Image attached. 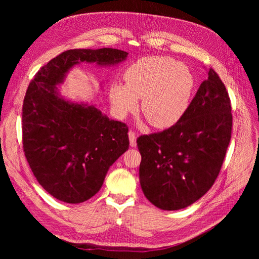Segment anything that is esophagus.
<instances>
[{
    "label": "esophagus",
    "mask_w": 259,
    "mask_h": 259,
    "mask_svg": "<svg viewBox=\"0 0 259 259\" xmlns=\"http://www.w3.org/2000/svg\"><path fill=\"white\" fill-rule=\"evenodd\" d=\"M128 138H130V145L131 147H136V135L134 132H128Z\"/></svg>",
    "instance_id": "esophagus-1"
}]
</instances>
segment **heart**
I'll return each mask as SVG.
<instances>
[{"label":"heart","mask_w":259,"mask_h":259,"mask_svg":"<svg viewBox=\"0 0 259 259\" xmlns=\"http://www.w3.org/2000/svg\"><path fill=\"white\" fill-rule=\"evenodd\" d=\"M125 85L110 88V101L116 114L124 117L136 110L142 99V111L151 125L166 128L182 119L189 106L194 76L183 62L165 56L145 57L124 72Z\"/></svg>","instance_id":"obj_1"}]
</instances>
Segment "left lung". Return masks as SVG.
Segmentation results:
<instances>
[{
    "instance_id": "1",
    "label": "left lung",
    "mask_w": 259,
    "mask_h": 259,
    "mask_svg": "<svg viewBox=\"0 0 259 259\" xmlns=\"http://www.w3.org/2000/svg\"><path fill=\"white\" fill-rule=\"evenodd\" d=\"M231 127L228 93L209 69L182 119L165 131L137 139L145 197L164 210L182 209L202 198L221 171Z\"/></svg>"
}]
</instances>
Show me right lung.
<instances>
[{
	"label": "right lung",
	"instance_id": "add662e5",
	"mask_svg": "<svg viewBox=\"0 0 259 259\" xmlns=\"http://www.w3.org/2000/svg\"><path fill=\"white\" fill-rule=\"evenodd\" d=\"M127 55L107 48L69 50L29 84L22 106L23 151L38 184L59 201L76 204L94 197L130 146L126 125L109 119L95 105L64 98L60 85L83 62L115 67Z\"/></svg>",
	"mask_w": 259,
	"mask_h": 259
}]
</instances>
